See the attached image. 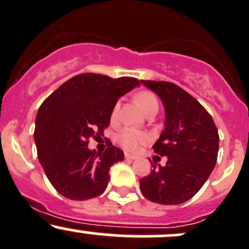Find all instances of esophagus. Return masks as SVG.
I'll use <instances>...</instances> for the list:
<instances>
[{
	"mask_svg": "<svg viewBox=\"0 0 249 249\" xmlns=\"http://www.w3.org/2000/svg\"><path fill=\"white\" fill-rule=\"evenodd\" d=\"M125 159L135 160V159H136V157H134V155H131V154H125Z\"/></svg>",
	"mask_w": 249,
	"mask_h": 249,
	"instance_id": "esophagus-1",
	"label": "esophagus"
}]
</instances>
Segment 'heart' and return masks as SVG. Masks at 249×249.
Segmentation results:
<instances>
[{
	"instance_id": "obj_1",
	"label": "heart",
	"mask_w": 249,
	"mask_h": 249,
	"mask_svg": "<svg viewBox=\"0 0 249 249\" xmlns=\"http://www.w3.org/2000/svg\"><path fill=\"white\" fill-rule=\"evenodd\" d=\"M135 101L139 104V106L144 110L145 113H148L152 109H158L159 108V102L158 99L155 97L154 94L149 91H143L136 95L135 97ZM119 110H120V105L115 104L113 107L112 113H110V120L113 123L117 122L118 118H119ZM148 136L143 131L137 129H132V127H125L122 131L118 134L117 136V142L124 148L127 152H136L139 149V147L143 143L147 142Z\"/></svg>"
}]
</instances>
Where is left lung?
<instances>
[{
    "label": "left lung",
    "instance_id": "left-lung-1",
    "mask_svg": "<svg viewBox=\"0 0 249 249\" xmlns=\"http://www.w3.org/2000/svg\"><path fill=\"white\" fill-rule=\"evenodd\" d=\"M154 91L165 108V129L153 145L166 157L165 166H157L140 179L143 196L160 205H179L192 199L217 162L219 136L210 113L197 100L169 82L141 80Z\"/></svg>",
    "mask_w": 249,
    "mask_h": 249
}]
</instances>
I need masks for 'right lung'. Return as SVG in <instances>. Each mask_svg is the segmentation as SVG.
<instances>
[{
    "label": "right lung",
    "mask_w": 249,
    "mask_h": 249,
    "mask_svg": "<svg viewBox=\"0 0 249 249\" xmlns=\"http://www.w3.org/2000/svg\"><path fill=\"white\" fill-rule=\"evenodd\" d=\"M136 87V78L82 73L65 82L41 105L34 134L37 155L62 196L88 200L106 190L110 166L123 161L124 153L110 142L104 153L89 149L88 143L104 135L118 99Z\"/></svg>",
    "instance_id": "1"
}]
</instances>
